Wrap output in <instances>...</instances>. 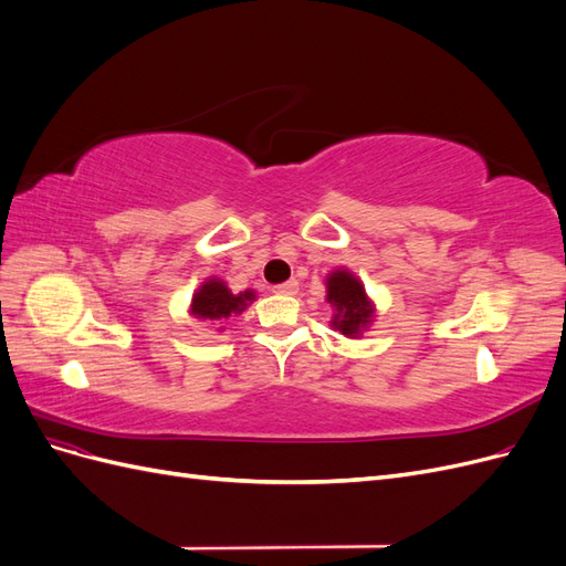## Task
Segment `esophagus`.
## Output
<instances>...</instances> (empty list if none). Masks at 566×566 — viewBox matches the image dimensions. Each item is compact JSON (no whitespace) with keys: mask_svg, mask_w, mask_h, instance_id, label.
Returning <instances> with one entry per match:
<instances>
[{"mask_svg":"<svg viewBox=\"0 0 566 566\" xmlns=\"http://www.w3.org/2000/svg\"><path fill=\"white\" fill-rule=\"evenodd\" d=\"M297 290H300L297 281H285L281 285H273V293H276V295H295Z\"/></svg>","mask_w":566,"mask_h":566,"instance_id":"obj_1","label":"esophagus"}]
</instances>
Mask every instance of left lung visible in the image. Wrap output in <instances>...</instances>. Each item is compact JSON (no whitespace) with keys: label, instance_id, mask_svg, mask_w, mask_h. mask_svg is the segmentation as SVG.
<instances>
[{"label":"left lung","instance_id":"left-lung-1","mask_svg":"<svg viewBox=\"0 0 566 566\" xmlns=\"http://www.w3.org/2000/svg\"><path fill=\"white\" fill-rule=\"evenodd\" d=\"M328 302L337 310L333 325L337 331H342V335L354 337L370 323L373 310L366 300V290L349 271L331 273Z\"/></svg>","mask_w":566,"mask_h":566}]
</instances>
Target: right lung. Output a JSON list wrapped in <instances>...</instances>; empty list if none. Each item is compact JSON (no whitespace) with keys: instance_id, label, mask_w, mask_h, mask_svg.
<instances>
[{"instance_id":"obj_1","label":"right lung","mask_w":566,"mask_h":566,"mask_svg":"<svg viewBox=\"0 0 566 566\" xmlns=\"http://www.w3.org/2000/svg\"><path fill=\"white\" fill-rule=\"evenodd\" d=\"M252 300H254L252 290H245L241 295H233L224 283L210 279L208 283H202L198 293L193 295L191 312L196 314V318L224 321V318H231L233 314H241L248 306V302Z\"/></svg>"}]
</instances>
